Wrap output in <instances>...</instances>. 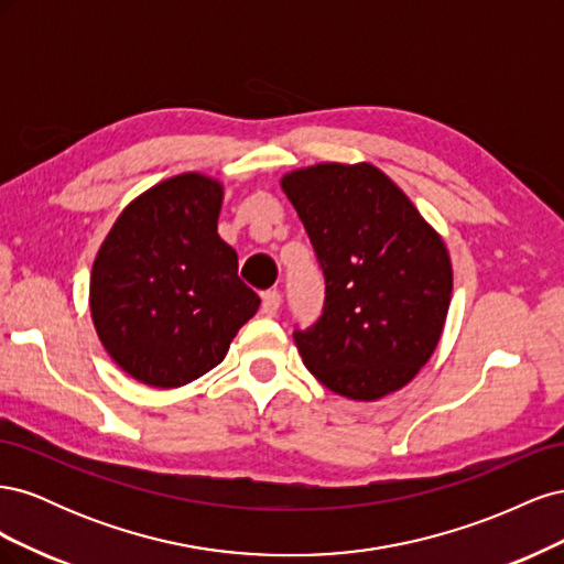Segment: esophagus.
Masks as SVG:
<instances>
[{"label":"esophagus","instance_id":"34e87169","mask_svg":"<svg viewBox=\"0 0 564 564\" xmlns=\"http://www.w3.org/2000/svg\"><path fill=\"white\" fill-rule=\"evenodd\" d=\"M280 303H282V296L278 289H272V292H265L263 294V303H261V313L265 317H275L278 311H280Z\"/></svg>","mask_w":564,"mask_h":564}]
</instances>
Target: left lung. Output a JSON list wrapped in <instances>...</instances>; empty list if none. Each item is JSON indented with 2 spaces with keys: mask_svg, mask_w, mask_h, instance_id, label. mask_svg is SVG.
Returning <instances> with one entry per match:
<instances>
[{
  "mask_svg": "<svg viewBox=\"0 0 564 564\" xmlns=\"http://www.w3.org/2000/svg\"><path fill=\"white\" fill-rule=\"evenodd\" d=\"M324 270V313L296 332L303 365L348 400L404 388L431 360L452 301L442 235L369 162H319L280 178Z\"/></svg>",
  "mask_w": 564,
  "mask_h": 564,
  "instance_id": "1",
  "label": "left lung"
}]
</instances>
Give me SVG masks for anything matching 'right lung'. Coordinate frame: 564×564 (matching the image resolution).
Instances as JSON below:
<instances>
[{"label":"right lung","mask_w":564,"mask_h":564,"mask_svg":"<svg viewBox=\"0 0 564 564\" xmlns=\"http://www.w3.org/2000/svg\"><path fill=\"white\" fill-rule=\"evenodd\" d=\"M224 183L187 172L131 199L91 268L89 308L100 344L131 379L178 388L216 365L261 299L237 278L220 240Z\"/></svg>","instance_id":"right-lung-1"}]
</instances>
